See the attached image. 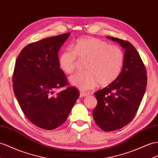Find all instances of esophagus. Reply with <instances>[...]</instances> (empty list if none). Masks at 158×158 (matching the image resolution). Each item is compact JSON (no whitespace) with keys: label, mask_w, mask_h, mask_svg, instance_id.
<instances>
[{"label":"esophagus","mask_w":158,"mask_h":158,"mask_svg":"<svg viewBox=\"0 0 158 158\" xmlns=\"http://www.w3.org/2000/svg\"><path fill=\"white\" fill-rule=\"evenodd\" d=\"M87 96V94L83 91H81L80 92V98H84V97H86Z\"/></svg>","instance_id":"esophagus-1"}]
</instances>
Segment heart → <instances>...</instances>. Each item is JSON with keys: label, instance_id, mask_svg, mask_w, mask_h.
I'll return each mask as SVG.
<instances>
[{"label": "heart", "instance_id": "1", "mask_svg": "<svg viewBox=\"0 0 158 158\" xmlns=\"http://www.w3.org/2000/svg\"><path fill=\"white\" fill-rule=\"evenodd\" d=\"M73 49L67 48L60 53L59 64L68 74L72 73L77 63V56L87 59L84 73H77L69 78L71 85L85 91L96 87L108 85L118 77L122 71L124 54L119 47L94 37L77 40Z\"/></svg>", "mask_w": 158, "mask_h": 158}]
</instances>
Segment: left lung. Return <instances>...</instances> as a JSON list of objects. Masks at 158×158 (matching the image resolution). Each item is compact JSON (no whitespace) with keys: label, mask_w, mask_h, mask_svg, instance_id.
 I'll return each instance as SVG.
<instances>
[{"label":"left lung","mask_w":158,"mask_h":158,"mask_svg":"<svg viewBox=\"0 0 158 158\" xmlns=\"http://www.w3.org/2000/svg\"><path fill=\"white\" fill-rule=\"evenodd\" d=\"M123 49L124 63L119 76L106 87L94 93L98 100L93 117L105 131L118 130L134 118L147 86L146 69L135 48L127 41L106 37Z\"/></svg>","instance_id":"8db88e82"}]
</instances>
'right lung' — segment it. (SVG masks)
<instances>
[{
	"mask_svg": "<svg viewBox=\"0 0 158 158\" xmlns=\"http://www.w3.org/2000/svg\"><path fill=\"white\" fill-rule=\"evenodd\" d=\"M70 34L28 44L16 60L13 76L16 98L27 119L46 130L58 127L67 120L80 95L73 87L56 92L67 85L58 52Z\"/></svg>",
	"mask_w": 158,
	"mask_h": 158,
	"instance_id": "1",
	"label": "right lung"
}]
</instances>
